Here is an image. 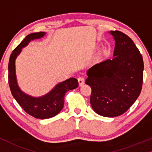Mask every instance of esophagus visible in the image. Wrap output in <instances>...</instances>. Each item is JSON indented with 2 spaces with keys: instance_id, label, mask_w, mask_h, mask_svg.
Listing matches in <instances>:
<instances>
[{
  "instance_id": "1",
  "label": "esophagus",
  "mask_w": 152,
  "mask_h": 152,
  "mask_svg": "<svg viewBox=\"0 0 152 152\" xmlns=\"http://www.w3.org/2000/svg\"><path fill=\"white\" fill-rule=\"evenodd\" d=\"M77 80H78L79 84H80V86H81V85H82L83 84H84V77H82V76L79 77Z\"/></svg>"
}]
</instances>
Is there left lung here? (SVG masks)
<instances>
[{
	"label": "left lung",
	"mask_w": 152,
	"mask_h": 152,
	"mask_svg": "<svg viewBox=\"0 0 152 152\" xmlns=\"http://www.w3.org/2000/svg\"><path fill=\"white\" fill-rule=\"evenodd\" d=\"M115 41L113 59L97 64L87 71L90 102L95 113L116 117L127 111L140 94L144 64L132 39L120 31H111Z\"/></svg>",
	"instance_id": "8db88e82"
}]
</instances>
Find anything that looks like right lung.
Segmentation results:
<instances>
[{"instance_id": "1", "label": "right lung", "mask_w": 152, "mask_h": 152, "mask_svg": "<svg viewBox=\"0 0 152 152\" xmlns=\"http://www.w3.org/2000/svg\"><path fill=\"white\" fill-rule=\"evenodd\" d=\"M45 34L39 32L26 36L12 53L8 64V82L12 95L27 113L39 119H47L57 115L64 107L66 93L76 88L79 85L77 80L71 77L58 84L50 92L41 97H32L26 95L18 86L15 72L16 57L31 40L43 37Z\"/></svg>"}]
</instances>
